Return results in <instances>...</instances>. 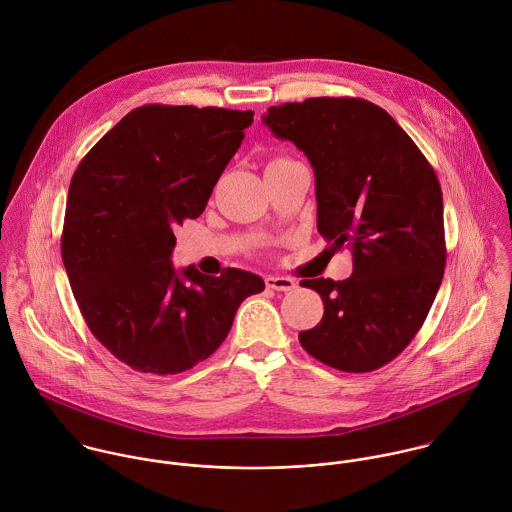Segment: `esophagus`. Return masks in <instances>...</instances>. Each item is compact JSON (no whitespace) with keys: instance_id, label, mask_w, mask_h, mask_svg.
<instances>
[{"instance_id":"1","label":"esophagus","mask_w":512,"mask_h":512,"mask_svg":"<svg viewBox=\"0 0 512 512\" xmlns=\"http://www.w3.org/2000/svg\"><path fill=\"white\" fill-rule=\"evenodd\" d=\"M265 285L269 289H273V291H293L297 287V283L293 279H289V277H273V275L265 277Z\"/></svg>"}]
</instances>
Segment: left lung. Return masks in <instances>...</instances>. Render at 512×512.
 Segmentation results:
<instances>
[{"mask_svg":"<svg viewBox=\"0 0 512 512\" xmlns=\"http://www.w3.org/2000/svg\"><path fill=\"white\" fill-rule=\"evenodd\" d=\"M263 123L311 161L317 229L331 251H353L349 279L301 281L321 295L325 313L299 341L333 369H381L419 333L443 281L437 173L405 129L367 99L309 97L269 107Z\"/></svg>","mask_w":512,"mask_h":512,"instance_id":"1","label":"left lung"}]
</instances>
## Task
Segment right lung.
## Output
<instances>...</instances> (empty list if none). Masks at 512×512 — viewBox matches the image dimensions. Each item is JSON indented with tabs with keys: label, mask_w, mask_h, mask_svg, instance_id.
I'll list each match as a JSON object with an SVG mask.
<instances>
[{
	"label": "right lung",
	"mask_w": 512,
	"mask_h": 512,
	"mask_svg": "<svg viewBox=\"0 0 512 512\" xmlns=\"http://www.w3.org/2000/svg\"><path fill=\"white\" fill-rule=\"evenodd\" d=\"M253 111L141 105L73 173L61 259L93 337L133 371L177 375L225 341L259 275L173 269V227L203 213Z\"/></svg>",
	"instance_id": "obj_1"
}]
</instances>
